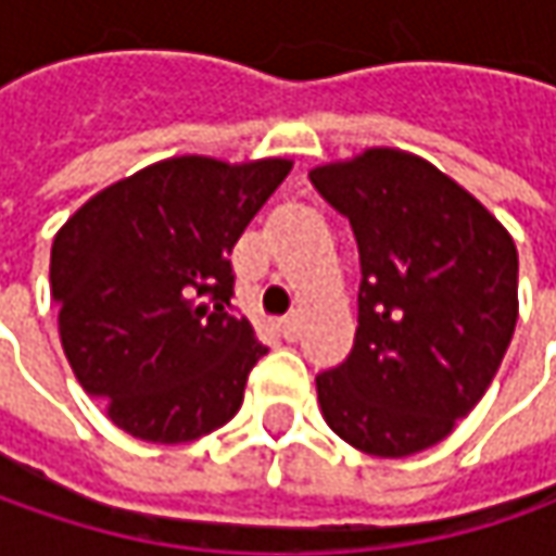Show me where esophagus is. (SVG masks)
Listing matches in <instances>:
<instances>
[{"mask_svg": "<svg viewBox=\"0 0 556 556\" xmlns=\"http://www.w3.org/2000/svg\"><path fill=\"white\" fill-rule=\"evenodd\" d=\"M281 337H285V340H290V343H293V340L300 337V318H296V315H288V318H281Z\"/></svg>", "mask_w": 556, "mask_h": 556, "instance_id": "34e87169", "label": "esophagus"}]
</instances>
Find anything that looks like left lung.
I'll return each mask as SVG.
<instances>
[{"label": "left lung", "mask_w": 556, "mask_h": 556, "mask_svg": "<svg viewBox=\"0 0 556 556\" xmlns=\"http://www.w3.org/2000/svg\"><path fill=\"white\" fill-rule=\"evenodd\" d=\"M358 244L353 353L315 377L350 445L405 458L437 445L489 390L517 325V247L433 163L374 148L309 173Z\"/></svg>", "instance_id": "obj_1"}]
</instances>
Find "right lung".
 Returning <instances> with one entry per match:
<instances>
[{
	"label": "right lung",
	"instance_id": "add662e5",
	"mask_svg": "<svg viewBox=\"0 0 556 556\" xmlns=\"http://www.w3.org/2000/svg\"><path fill=\"white\" fill-rule=\"evenodd\" d=\"M290 161L173 157L104 188L52 244L61 346L119 430L191 442L228 424L268 353L231 306V250Z\"/></svg>",
	"mask_w": 556,
	"mask_h": 556
}]
</instances>
